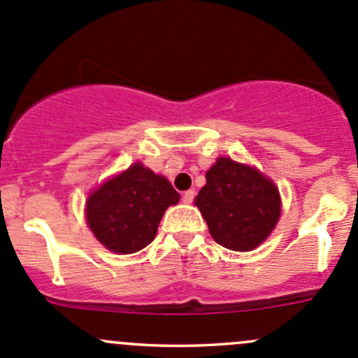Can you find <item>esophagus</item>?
<instances>
[{"label":"esophagus","instance_id":"1","mask_svg":"<svg viewBox=\"0 0 358 358\" xmlns=\"http://www.w3.org/2000/svg\"><path fill=\"white\" fill-rule=\"evenodd\" d=\"M194 196H196V192H194V190H187V192H183L182 201L185 202V204H190V202L194 201Z\"/></svg>","mask_w":358,"mask_h":358}]
</instances>
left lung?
<instances>
[{
	"mask_svg": "<svg viewBox=\"0 0 358 358\" xmlns=\"http://www.w3.org/2000/svg\"><path fill=\"white\" fill-rule=\"evenodd\" d=\"M196 206L213 239L232 251L259 246L280 216L277 187L255 168L229 157H220L206 173Z\"/></svg>",
	"mask_w": 358,
	"mask_h": 358,
	"instance_id": "obj_1",
	"label": "left lung"
}]
</instances>
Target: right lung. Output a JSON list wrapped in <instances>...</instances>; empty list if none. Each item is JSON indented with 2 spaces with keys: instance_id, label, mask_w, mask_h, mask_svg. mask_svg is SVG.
<instances>
[{
  "instance_id": "add662e5",
  "label": "right lung",
  "mask_w": 358,
  "mask_h": 358,
  "mask_svg": "<svg viewBox=\"0 0 358 358\" xmlns=\"http://www.w3.org/2000/svg\"><path fill=\"white\" fill-rule=\"evenodd\" d=\"M178 199L164 176L136 162L88 197L86 220L107 249L131 255L152 243L162 215Z\"/></svg>"
}]
</instances>
